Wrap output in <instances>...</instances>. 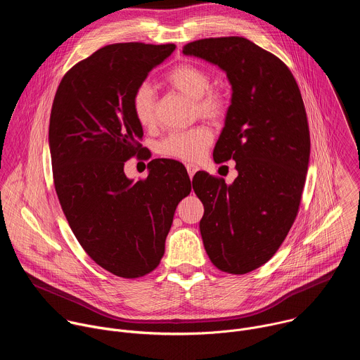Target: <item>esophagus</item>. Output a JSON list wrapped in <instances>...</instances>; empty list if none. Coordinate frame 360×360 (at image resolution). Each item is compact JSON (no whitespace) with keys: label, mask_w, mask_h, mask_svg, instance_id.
Listing matches in <instances>:
<instances>
[{"label":"esophagus","mask_w":360,"mask_h":360,"mask_svg":"<svg viewBox=\"0 0 360 360\" xmlns=\"http://www.w3.org/2000/svg\"><path fill=\"white\" fill-rule=\"evenodd\" d=\"M198 169H199V168H198V165H193V164H186V171H188V174H189V176H191V178L195 175V172H196Z\"/></svg>","instance_id":"1"}]
</instances>
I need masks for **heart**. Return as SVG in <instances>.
<instances>
[{"instance_id": "b5f03b06", "label": "heart", "mask_w": 360, "mask_h": 360, "mask_svg": "<svg viewBox=\"0 0 360 360\" xmlns=\"http://www.w3.org/2000/svg\"><path fill=\"white\" fill-rule=\"evenodd\" d=\"M167 81L184 95L195 99L196 111L202 117L210 120L224 117L228 107L226 98L222 92L210 89L211 77L205 70L193 64H182L168 72ZM155 91L149 84H142L135 89L132 95V111L142 127H150L155 122ZM212 138V131L205 125L172 132L161 141L160 152L168 158L193 162L205 155Z\"/></svg>"}]
</instances>
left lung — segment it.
Here are the masks:
<instances>
[{"label":"left lung","instance_id":"obj_1","mask_svg":"<svg viewBox=\"0 0 360 360\" xmlns=\"http://www.w3.org/2000/svg\"><path fill=\"white\" fill-rule=\"evenodd\" d=\"M182 53L219 67L232 86L214 160H233L238 176L225 184L199 171L192 186L211 262L248 274L272 258L297 215L311 155L302 95L289 68L246 38L198 39Z\"/></svg>","mask_w":360,"mask_h":360}]
</instances>
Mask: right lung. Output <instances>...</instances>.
<instances>
[{"label":"right lung","instance_id":"add662e5","mask_svg":"<svg viewBox=\"0 0 360 360\" xmlns=\"http://www.w3.org/2000/svg\"><path fill=\"white\" fill-rule=\"evenodd\" d=\"M174 44L122 42L101 48L61 79L49 118V152L65 218L101 268L121 278L155 269L176 205L191 192L185 167L152 160L143 181L127 178L125 161L143 150L132 95Z\"/></svg>","mask_w":360,"mask_h":360}]
</instances>
